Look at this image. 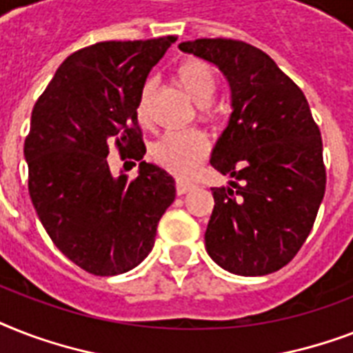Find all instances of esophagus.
Segmentation results:
<instances>
[{"mask_svg":"<svg viewBox=\"0 0 353 353\" xmlns=\"http://www.w3.org/2000/svg\"><path fill=\"white\" fill-rule=\"evenodd\" d=\"M192 188H194L192 181H183V179H177L176 190H177V194H179V196H181V194H187L188 190H192Z\"/></svg>","mask_w":353,"mask_h":353,"instance_id":"34e87169","label":"esophagus"}]
</instances>
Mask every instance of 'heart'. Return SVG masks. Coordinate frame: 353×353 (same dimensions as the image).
<instances>
[{
  "label": "heart",
  "mask_w": 353,
  "mask_h": 353,
  "mask_svg": "<svg viewBox=\"0 0 353 353\" xmlns=\"http://www.w3.org/2000/svg\"><path fill=\"white\" fill-rule=\"evenodd\" d=\"M176 79L183 90L187 91L188 97L196 104H199V117L210 119L214 117L210 102L214 101L218 93V74L214 68L203 60H185L176 68ZM152 80H146L141 85L137 97V113L139 121H146L148 117V102L152 95ZM210 144L209 139L199 130H187V132H172L166 133L165 137L159 139L152 148V155L157 165L172 172L174 176L187 177L190 176L196 166L209 155Z\"/></svg>",
  "instance_id": "b5f03b06"
}]
</instances>
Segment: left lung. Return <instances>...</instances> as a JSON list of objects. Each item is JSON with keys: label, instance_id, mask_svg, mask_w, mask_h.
<instances>
[{"label": "left lung", "instance_id": "8db88e82", "mask_svg": "<svg viewBox=\"0 0 353 353\" xmlns=\"http://www.w3.org/2000/svg\"><path fill=\"white\" fill-rule=\"evenodd\" d=\"M179 49L214 63L231 85V119L210 165L234 181L210 188L207 252L229 273H274L306 241L326 188L310 104L273 58L245 41L199 38Z\"/></svg>", "mask_w": 353, "mask_h": 353}]
</instances>
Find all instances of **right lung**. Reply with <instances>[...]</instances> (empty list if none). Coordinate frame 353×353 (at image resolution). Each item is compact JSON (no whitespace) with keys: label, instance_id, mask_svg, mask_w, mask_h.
I'll return each instance as SVG.
<instances>
[{"label":"right lung","instance_id":"right-lung-1","mask_svg":"<svg viewBox=\"0 0 353 353\" xmlns=\"http://www.w3.org/2000/svg\"><path fill=\"white\" fill-rule=\"evenodd\" d=\"M176 40L84 47L63 60L32 110L23 155L36 214L52 243L97 276L143 262L176 198L174 177L157 165L141 161L135 180L113 176L107 165L112 142L123 159L146 154L135 113L139 91Z\"/></svg>","mask_w":353,"mask_h":353}]
</instances>
